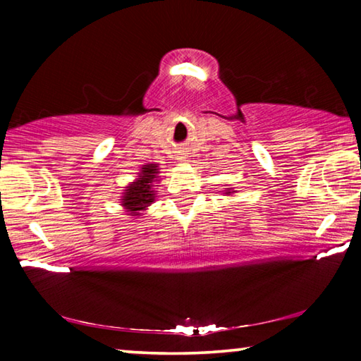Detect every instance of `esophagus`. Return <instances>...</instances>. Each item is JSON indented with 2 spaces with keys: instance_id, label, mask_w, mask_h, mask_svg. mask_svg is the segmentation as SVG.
Instances as JSON below:
<instances>
[{
  "instance_id": "obj_1",
  "label": "esophagus",
  "mask_w": 361,
  "mask_h": 361,
  "mask_svg": "<svg viewBox=\"0 0 361 361\" xmlns=\"http://www.w3.org/2000/svg\"><path fill=\"white\" fill-rule=\"evenodd\" d=\"M178 159H181V161H185V159H186V157H185V156H183V154H181V156H178Z\"/></svg>"
}]
</instances>
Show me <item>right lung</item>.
<instances>
[{
	"label": "right lung",
	"mask_w": 361,
	"mask_h": 361,
	"mask_svg": "<svg viewBox=\"0 0 361 361\" xmlns=\"http://www.w3.org/2000/svg\"><path fill=\"white\" fill-rule=\"evenodd\" d=\"M157 166L156 164H149V166H145L142 173H140V178L126 189L124 199H122V205L126 207L127 210L132 213V216L140 215V210H145L146 207L152 204L154 200V191H151L152 188V180L156 178L157 173Z\"/></svg>",
	"instance_id": "1"
}]
</instances>
